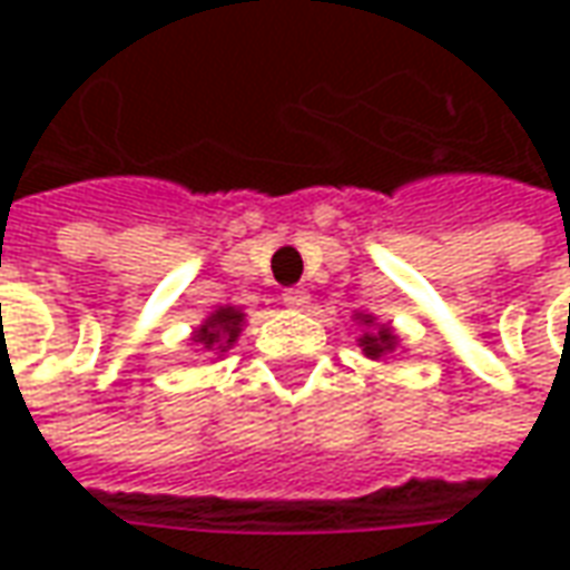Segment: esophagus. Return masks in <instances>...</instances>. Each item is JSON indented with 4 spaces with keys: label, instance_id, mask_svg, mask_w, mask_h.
Segmentation results:
<instances>
[{
    "label": "esophagus",
    "instance_id": "esophagus-1",
    "mask_svg": "<svg viewBox=\"0 0 570 570\" xmlns=\"http://www.w3.org/2000/svg\"><path fill=\"white\" fill-rule=\"evenodd\" d=\"M311 302V293L305 286H289L284 289V305L286 308H308Z\"/></svg>",
    "mask_w": 570,
    "mask_h": 570
}]
</instances>
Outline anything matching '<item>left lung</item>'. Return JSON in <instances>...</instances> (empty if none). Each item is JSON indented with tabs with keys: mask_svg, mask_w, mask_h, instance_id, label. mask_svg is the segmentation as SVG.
Segmentation results:
<instances>
[{
	"mask_svg": "<svg viewBox=\"0 0 570 570\" xmlns=\"http://www.w3.org/2000/svg\"><path fill=\"white\" fill-rule=\"evenodd\" d=\"M357 321L366 326L363 335H360V347H363V354L370 360H379L384 354H391L396 347V335L391 326H384V323H375L372 314H357Z\"/></svg>",
	"mask_w": 570,
	"mask_h": 570,
	"instance_id": "left-lung-1",
	"label": "left lung"
}]
</instances>
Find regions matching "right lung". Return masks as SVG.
Listing matches in <instances>:
<instances>
[{
  "instance_id": "obj_1",
  "label": "right lung",
  "mask_w": 570,
  "mask_h": 570,
  "mask_svg": "<svg viewBox=\"0 0 570 570\" xmlns=\"http://www.w3.org/2000/svg\"><path fill=\"white\" fill-rule=\"evenodd\" d=\"M240 326H244V311L223 305V308L213 311L210 317L195 330L191 345H198V351H204V354H223V351H228L237 342Z\"/></svg>"
}]
</instances>
